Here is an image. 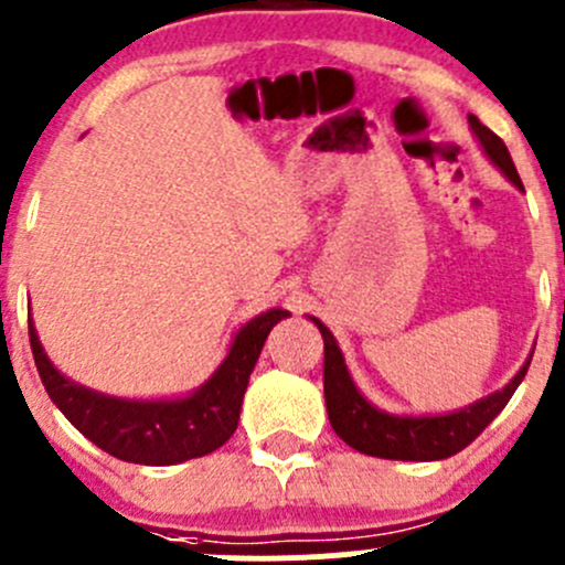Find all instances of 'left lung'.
I'll list each match as a JSON object with an SVG mask.
<instances>
[{"label": "left lung", "instance_id": "left-lung-1", "mask_svg": "<svg viewBox=\"0 0 565 565\" xmlns=\"http://www.w3.org/2000/svg\"><path fill=\"white\" fill-rule=\"evenodd\" d=\"M467 119H470V128L476 130L478 141L483 145L487 156L492 158L494 167L509 177L516 188H522V180L520 174H516V167L514 161H511L509 147L503 145V139H500L498 134H492L483 122H478V117H472V114ZM315 324L324 341L322 380L330 426H333L335 435H339L347 446L380 459L435 461L459 454L461 448L470 446V443L498 418L500 409L509 404V398L514 396V391L520 388V383L525 380L530 366L527 361L525 366L520 369V374H516L503 391L492 393V396L481 398V402L470 404V407L459 409V413L435 415V418H407V415L398 418V415L380 413L377 407H372V404L358 393V388L350 380V372H347L344 358H341V350L339 344H335L333 333H330L319 319H315Z\"/></svg>", "mask_w": 565, "mask_h": 565}]
</instances>
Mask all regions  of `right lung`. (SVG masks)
I'll use <instances>...</instances> for the list:
<instances>
[{"mask_svg": "<svg viewBox=\"0 0 565 565\" xmlns=\"http://www.w3.org/2000/svg\"><path fill=\"white\" fill-rule=\"evenodd\" d=\"M287 311L273 309L250 319L235 335L226 361L196 393L174 402H125L93 393L62 377L40 347L30 319L35 366L51 402L87 440L111 457L136 465H177L213 454L224 446L241 420L243 393L267 333Z\"/></svg>", "mask_w": 565, "mask_h": 565, "instance_id": "add662e5", "label": "right lung"}]
</instances>
